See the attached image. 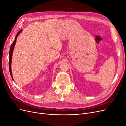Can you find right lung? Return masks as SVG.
<instances>
[{
    "mask_svg": "<svg viewBox=\"0 0 126 126\" xmlns=\"http://www.w3.org/2000/svg\"><path fill=\"white\" fill-rule=\"evenodd\" d=\"M22 32V29L20 30L19 32H18L17 33V35L15 37V40L14 41V42L13 43V44H11V47L10 48V51H9V72H10V74L11 76V78H12L13 80H14V79L13 77L12 76V72H11V60H12V56H13V52L14 51V46L15 44H16V42L17 40V38L18 37V36L19 35L20 33Z\"/></svg>",
    "mask_w": 126,
    "mask_h": 126,
    "instance_id": "add662e5",
    "label": "right lung"
}]
</instances>
